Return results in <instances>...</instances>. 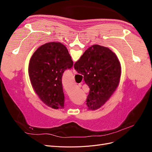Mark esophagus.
Masks as SVG:
<instances>
[{"instance_id": "1", "label": "esophagus", "mask_w": 152, "mask_h": 152, "mask_svg": "<svg viewBox=\"0 0 152 152\" xmlns=\"http://www.w3.org/2000/svg\"><path fill=\"white\" fill-rule=\"evenodd\" d=\"M73 73H74V74H77V71L75 70V69L74 68H73Z\"/></svg>"}]
</instances>
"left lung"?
Here are the masks:
<instances>
[{
    "mask_svg": "<svg viewBox=\"0 0 152 152\" xmlns=\"http://www.w3.org/2000/svg\"><path fill=\"white\" fill-rule=\"evenodd\" d=\"M73 64L68 49L60 42L45 44L32 55L28 66L31 84L41 101L48 107L64 108L62 76Z\"/></svg>",
    "mask_w": 152,
    "mask_h": 152,
    "instance_id": "8db88e82",
    "label": "left lung"
}]
</instances>
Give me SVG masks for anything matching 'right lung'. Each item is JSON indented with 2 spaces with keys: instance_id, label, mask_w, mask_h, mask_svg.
<instances>
[{
  "instance_id": "right-lung-1",
  "label": "right lung",
  "mask_w": 152,
  "mask_h": 152,
  "mask_svg": "<svg viewBox=\"0 0 152 152\" xmlns=\"http://www.w3.org/2000/svg\"><path fill=\"white\" fill-rule=\"evenodd\" d=\"M76 71L84 75L90 91L86 104L89 110L99 108L116 90L121 75L117 56L108 48L93 45L74 64Z\"/></svg>"
}]
</instances>
